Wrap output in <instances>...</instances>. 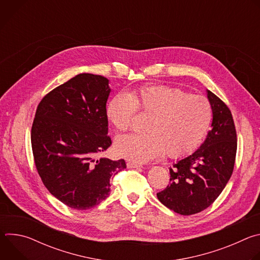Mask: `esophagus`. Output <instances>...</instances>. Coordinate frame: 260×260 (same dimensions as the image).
I'll use <instances>...</instances> for the list:
<instances>
[{
  "mask_svg": "<svg viewBox=\"0 0 260 260\" xmlns=\"http://www.w3.org/2000/svg\"><path fill=\"white\" fill-rule=\"evenodd\" d=\"M142 165L138 164V162H135V161H128L127 162V168L129 169H138V168H141Z\"/></svg>",
  "mask_w": 260,
  "mask_h": 260,
  "instance_id": "obj_1",
  "label": "esophagus"
}]
</instances>
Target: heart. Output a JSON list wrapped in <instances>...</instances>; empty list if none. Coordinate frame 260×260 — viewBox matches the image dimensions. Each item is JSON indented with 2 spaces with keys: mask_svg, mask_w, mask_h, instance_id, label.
I'll use <instances>...</instances> for the list:
<instances>
[{
  "mask_svg": "<svg viewBox=\"0 0 260 260\" xmlns=\"http://www.w3.org/2000/svg\"><path fill=\"white\" fill-rule=\"evenodd\" d=\"M138 109L150 116L147 134L117 139L116 152L125 158L146 162L161 153L180 158L196 151L204 141L213 120V107L208 98L179 87L143 86L131 94L120 92L107 108L109 120L119 132L128 131Z\"/></svg>",
  "mask_w": 260,
  "mask_h": 260,
  "instance_id": "b5f03b06",
  "label": "heart"
}]
</instances>
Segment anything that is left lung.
Segmentation results:
<instances>
[{"label":"left lung","instance_id":"left-lung-1","mask_svg":"<svg viewBox=\"0 0 260 260\" xmlns=\"http://www.w3.org/2000/svg\"><path fill=\"white\" fill-rule=\"evenodd\" d=\"M212 129L191 155L170 168V184L156 196L161 204L181 215H193L210 207L224 189L234 172L237 131L228 105L212 91Z\"/></svg>","mask_w":260,"mask_h":260}]
</instances>
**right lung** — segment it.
<instances>
[{"instance_id": "1", "label": "right lung", "mask_w": 260, "mask_h": 260, "mask_svg": "<svg viewBox=\"0 0 260 260\" xmlns=\"http://www.w3.org/2000/svg\"><path fill=\"white\" fill-rule=\"evenodd\" d=\"M109 80L79 74L48 92L30 131L35 166L48 191L66 206L87 210L106 200L124 159L98 158L112 145L106 104Z\"/></svg>"}]
</instances>
